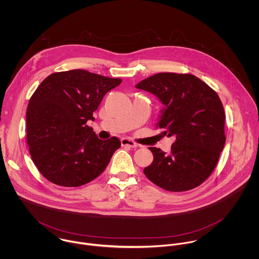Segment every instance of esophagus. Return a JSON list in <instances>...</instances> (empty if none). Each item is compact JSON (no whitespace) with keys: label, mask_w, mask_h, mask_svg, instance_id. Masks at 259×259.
Returning <instances> with one entry per match:
<instances>
[{"label":"esophagus","mask_w":259,"mask_h":259,"mask_svg":"<svg viewBox=\"0 0 259 259\" xmlns=\"http://www.w3.org/2000/svg\"><path fill=\"white\" fill-rule=\"evenodd\" d=\"M120 143H121V146H123V147H128V148H137L138 147V145L135 142H133L132 140H128V139H121Z\"/></svg>","instance_id":"obj_1"}]
</instances>
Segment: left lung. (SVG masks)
I'll list each match as a JSON object with an SVG mask.
<instances>
[{
    "label": "left lung",
    "mask_w": 259,
    "mask_h": 259,
    "mask_svg": "<svg viewBox=\"0 0 259 259\" xmlns=\"http://www.w3.org/2000/svg\"><path fill=\"white\" fill-rule=\"evenodd\" d=\"M137 89L154 95L163 108L157 126L175 137L168 153L148 148L152 162L146 177L169 191L201 185L213 171L225 144V114L218 94L193 74L159 73L143 79Z\"/></svg>",
    "instance_id": "8db88e82"
}]
</instances>
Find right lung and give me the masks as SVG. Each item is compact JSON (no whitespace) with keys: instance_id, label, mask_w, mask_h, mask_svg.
Instances as JSON below:
<instances>
[{"instance_id":"obj_1","label":"right lung","mask_w":259,"mask_h":259,"mask_svg":"<svg viewBox=\"0 0 259 259\" xmlns=\"http://www.w3.org/2000/svg\"><path fill=\"white\" fill-rule=\"evenodd\" d=\"M121 82L84 70L50 74L37 87L27 108V142L38 171L51 183L76 187L98 178L120 141L98 138L95 120L105 95Z\"/></svg>"}]
</instances>
